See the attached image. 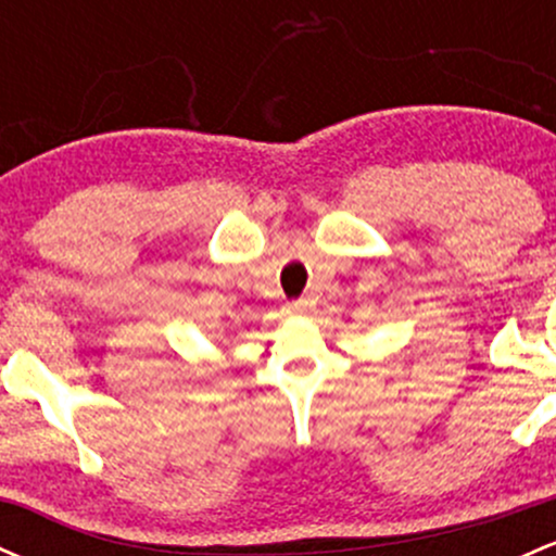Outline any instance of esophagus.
Here are the masks:
<instances>
[{
	"mask_svg": "<svg viewBox=\"0 0 556 556\" xmlns=\"http://www.w3.org/2000/svg\"><path fill=\"white\" fill-rule=\"evenodd\" d=\"M314 300L311 298H300V300H292L290 305H287V311H290L292 316H305V314H311V311H314Z\"/></svg>",
	"mask_w": 556,
	"mask_h": 556,
	"instance_id": "obj_1",
	"label": "esophagus"
}]
</instances>
